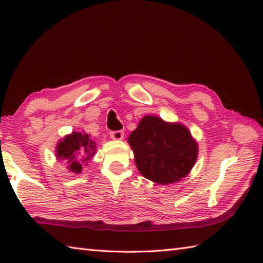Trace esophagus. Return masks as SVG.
Here are the masks:
<instances>
[{"instance_id": "1", "label": "esophagus", "mask_w": 263, "mask_h": 263, "mask_svg": "<svg viewBox=\"0 0 263 263\" xmlns=\"http://www.w3.org/2000/svg\"><path fill=\"white\" fill-rule=\"evenodd\" d=\"M110 137L115 140H121V139H123V137H124V131L118 130V131L110 132Z\"/></svg>"}]
</instances>
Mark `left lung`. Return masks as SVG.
Returning <instances> with one entry per match:
<instances>
[{"instance_id":"left-lung-1","label":"left lung","mask_w":263,"mask_h":263,"mask_svg":"<svg viewBox=\"0 0 263 263\" xmlns=\"http://www.w3.org/2000/svg\"><path fill=\"white\" fill-rule=\"evenodd\" d=\"M135 161L142 176L160 184L181 180L194 167L197 144L181 124L164 123L146 116L128 137Z\"/></svg>"}]
</instances>
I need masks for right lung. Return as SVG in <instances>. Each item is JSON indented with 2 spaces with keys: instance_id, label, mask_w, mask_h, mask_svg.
I'll list each match as a JSON object with an SVG mask.
<instances>
[{
  "instance_id": "add662e5",
  "label": "right lung",
  "mask_w": 263,
  "mask_h": 263,
  "mask_svg": "<svg viewBox=\"0 0 263 263\" xmlns=\"http://www.w3.org/2000/svg\"><path fill=\"white\" fill-rule=\"evenodd\" d=\"M95 151V142L87 133L73 132L58 144L57 157L69 171L80 173L82 171V164H88Z\"/></svg>"
}]
</instances>
